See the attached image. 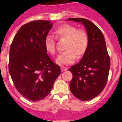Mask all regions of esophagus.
I'll use <instances>...</instances> for the list:
<instances>
[{"label": "esophagus", "mask_w": 122, "mask_h": 122, "mask_svg": "<svg viewBox=\"0 0 122 122\" xmlns=\"http://www.w3.org/2000/svg\"><path fill=\"white\" fill-rule=\"evenodd\" d=\"M61 71L62 72H64V71H67L68 70V68L67 67H61Z\"/></svg>", "instance_id": "1"}]
</instances>
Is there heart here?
Instances as JSON below:
<instances>
[{
    "mask_svg": "<svg viewBox=\"0 0 122 122\" xmlns=\"http://www.w3.org/2000/svg\"><path fill=\"white\" fill-rule=\"evenodd\" d=\"M56 38L66 39L64 50L56 59L57 64L60 65H67L73 63L77 58H81L86 52L89 46V37L84 30L78 29L71 25L65 24L58 27L55 31ZM44 46L46 51L54 55L56 52L55 41L51 36L45 39Z\"/></svg>",
    "mask_w": 122,
    "mask_h": 122,
    "instance_id": "heart-1",
    "label": "heart"
}]
</instances>
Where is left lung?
<instances>
[{"label":"left lung","instance_id":"obj_1","mask_svg":"<svg viewBox=\"0 0 122 122\" xmlns=\"http://www.w3.org/2000/svg\"><path fill=\"white\" fill-rule=\"evenodd\" d=\"M67 20L81 22L88 35L87 51L78 63L69 69L73 75L70 83L71 91L78 99L88 101L98 96L105 88L110 69V58L103 35L95 24L83 18H69Z\"/></svg>","mask_w":122,"mask_h":122}]
</instances>
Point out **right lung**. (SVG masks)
I'll use <instances>...</instances> for the list:
<instances>
[{
    "label": "right lung",
    "instance_id": "1",
    "mask_svg": "<svg viewBox=\"0 0 122 122\" xmlns=\"http://www.w3.org/2000/svg\"><path fill=\"white\" fill-rule=\"evenodd\" d=\"M53 23L34 20L22 26L10 49V74L17 91L32 102L44 99L61 73L60 67L50 60L45 39Z\"/></svg>",
    "mask_w": 122,
    "mask_h": 122
}]
</instances>
